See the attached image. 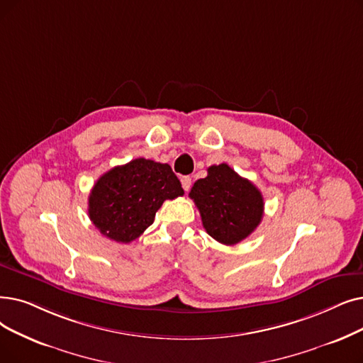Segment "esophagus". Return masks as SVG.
<instances>
[{
  "instance_id": "34e87169",
  "label": "esophagus",
  "mask_w": 363,
  "mask_h": 363,
  "mask_svg": "<svg viewBox=\"0 0 363 363\" xmlns=\"http://www.w3.org/2000/svg\"><path fill=\"white\" fill-rule=\"evenodd\" d=\"M181 182H182V188L185 191H190L191 188V178L190 177H182L181 178Z\"/></svg>"
}]
</instances>
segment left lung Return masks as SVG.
Masks as SVG:
<instances>
[{"label": "left lung", "instance_id": "8db88e82", "mask_svg": "<svg viewBox=\"0 0 363 363\" xmlns=\"http://www.w3.org/2000/svg\"><path fill=\"white\" fill-rule=\"evenodd\" d=\"M190 197L200 212L204 230L223 245L245 240L264 215L261 191L225 163L211 166L208 177L194 182Z\"/></svg>", "mask_w": 363, "mask_h": 363}]
</instances>
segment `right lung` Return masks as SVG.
Wrapping results in <instances>:
<instances>
[{
  "label": "right lung",
  "mask_w": 363,
  "mask_h": 363,
  "mask_svg": "<svg viewBox=\"0 0 363 363\" xmlns=\"http://www.w3.org/2000/svg\"><path fill=\"white\" fill-rule=\"evenodd\" d=\"M182 194L169 164L140 157L113 167L96 181L89 196V218L105 238L130 243L154 223L164 200Z\"/></svg>",
  "instance_id": "1"
}]
</instances>
